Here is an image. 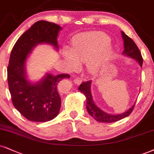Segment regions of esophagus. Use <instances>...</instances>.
Here are the masks:
<instances>
[{"label":"esophagus","instance_id":"obj_1","mask_svg":"<svg viewBox=\"0 0 154 154\" xmlns=\"http://www.w3.org/2000/svg\"><path fill=\"white\" fill-rule=\"evenodd\" d=\"M73 82L75 84L79 85V84H81V82H82V80H81V79H79V78H75V79H74Z\"/></svg>","mask_w":154,"mask_h":154}]
</instances>
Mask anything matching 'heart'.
<instances>
[{"label": "heart", "mask_w": 154, "mask_h": 154, "mask_svg": "<svg viewBox=\"0 0 154 154\" xmlns=\"http://www.w3.org/2000/svg\"><path fill=\"white\" fill-rule=\"evenodd\" d=\"M107 35L98 32L79 34L72 39L71 48L64 47L63 56L72 69L78 67L80 60L86 62L88 72L96 73L104 67L113 53Z\"/></svg>", "instance_id": "1"}]
</instances>
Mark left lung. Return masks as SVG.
Segmentation results:
<instances>
[{"label":"left lung","instance_id":"1","mask_svg":"<svg viewBox=\"0 0 154 154\" xmlns=\"http://www.w3.org/2000/svg\"><path fill=\"white\" fill-rule=\"evenodd\" d=\"M121 35L123 40V45H124V51L123 52V55L128 58L135 60L138 63L140 66L142 67L143 64V58H142L141 52L138 48L137 45L134 42V41L126 35L123 31H121ZM91 81H88L87 82L81 83L79 87V90L81 93L85 95L86 98V109L90 116L94 118L96 121L101 123H112L116 122L121 119H124L130 115L133 109H134L135 103L129 109L127 110L124 113L120 114H111V113H106L103 111L99 107L96 105L93 99L91 94Z\"/></svg>","mask_w":154,"mask_h":154}]
</instances>
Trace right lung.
Wrapping results in <instances>:
<instances>
[{"mask_svg": "<svg viewBox=\"0 0 154 154\" xmlns=\"http://www.w3.org/2000/svg\"><path fill=\"white\" fill-rule=\"evenodd\" d=\"M61 29L54 23L35 22L19 38L11 53L7 72L13 104L20 114L33 122H46L58 116L61 105L59 84L70 75L48 72L40 81L32 82L28 79L26 63L38 45L48 44L58 51V36Z\"/></svg>", "mask_w": 154, "mask_h": 154, "instance_id": "right-lung-1", "label": "right lung"}]
</instances>
